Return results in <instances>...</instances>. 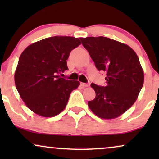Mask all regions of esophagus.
Instances as JSON below:
<instances>
[{
  "label": "esophagus",
  "mask_w": 159,
  "mask_h": 159,
  "mask_svg": "<svg viewBox=\"0 0 159 159\" xmlns=\"http://www.w3.org/2000/svg\"><path fill=\"white\" fill-rule=\"evenodd\" d=\"M81 85L82 86V87H88V86H90V83H84V82H82L81 83Z\"/></svg>",
  "instance_id": "obj_1"
}]
</instances>
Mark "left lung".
<instances>
[{
  "label": "left lung",
  "instance_id": "1",
  "mask_svg": "<svg viewBox=\"0 0 159 159\" xmlns=\"http://www.w3.org/2000/svg\"><path fill=\"white\" fill-rule=\"evenodd\" d=\"M98 71L106 73V86L91 84L95 98L88 101L94 114L101 119L116 118L136 101L144 82L138 56L127 45L105 37L81 38Z\"/></svg>",
  "mask_w": 159,
  "mask_h": 159
}]
</instances>
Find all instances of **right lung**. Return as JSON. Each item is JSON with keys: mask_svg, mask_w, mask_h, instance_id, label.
I'll return each instance as SVG.
<instances>
[{"mask_svg": "<svg viewBox=\"0 0 159 159\" xmlns=\"http://www.w3.org/2000/svg\"><path fill=\"white\" fill-rule=\"evenodd\" d=\"M79 38L54 36L30 45L21 54L14 75L16 88L26 106L38 115L53 117L66 108L79 81L61 77L68 70L69 53Z\"/></svg>", "mask_w": 159, "mask_h": 159, "instance_id": "right-lung-1", "label": "right lung"}]
</instances>
